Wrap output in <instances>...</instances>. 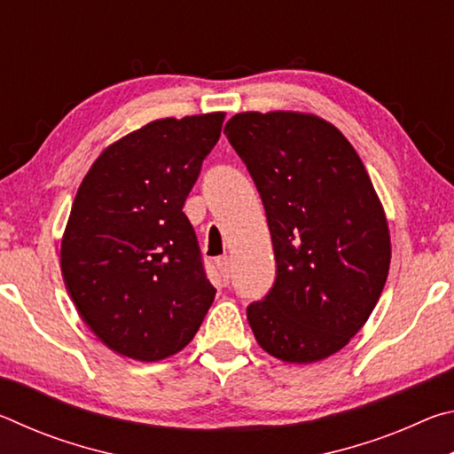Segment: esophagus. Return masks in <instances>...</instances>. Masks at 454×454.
<instances>
[{
  "label": "esophagus",
  "instance_id": "esophagus-1",
  "mask_svg": "<svg viewBox=\"0 0 454 454\" xmlns=\"http://www.w3.org/2000/svg\"><path fill=\"white\" fill-rule=\"evenodd\" d=\"M216 270L220 272L222 280L228 284V280H230V262H228L226 256H222V258L216 260Z\"/></svg>",
  "mask_w": 454,
  "mask_h": 454
}]
</instances>
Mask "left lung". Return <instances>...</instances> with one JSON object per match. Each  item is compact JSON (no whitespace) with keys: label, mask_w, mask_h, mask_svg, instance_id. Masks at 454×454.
I'll return each mask as SVG.
<instances>
[{"label":"left lung","mask_w":454,"mask_h":454,"mask_svg":"<svg viewBox=\"0 0 454 454\" xmlns=\"http://www.w3.org/2000/svg\"><path fill=\"white\" fill-rule=\"evenodd\" d=\"M270 228L276 278L246 317L268 355L317 363L371 317L390 266L384 210L358 153L309 114L246 112L224 128Z\"/></svg>","instance_id":"left-lung-1"}]
</instances>
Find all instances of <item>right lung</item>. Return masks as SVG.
<instances>
[{
  "label": "right lung",
  "instance_id": "obj_1",
  "mask_svg": "<svg viewBox=\"0 0 454 454\" xmlns=\"http://www.w3.org/2000/svg\"><path fill=\"white\" fill-rule=\"evenodd\" d=\"M222 121V112L152 121L99 153L75 194L61 276L82 320L118 355H176L214 302L182 208Z\"/></svg>",
  "mask_w": 454,
  "mask_h": 454
}]
</instances>
